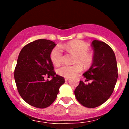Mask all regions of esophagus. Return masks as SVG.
I'll list each match as a JSON object with an SVG mask.
<instances>
[{"label":"esophagus","mask_w":129,"mask_h":129,"mask_svg":"<svg viewBox=\"0 0 129 129\" xmlns=\"http://www.w3.org/2000/svg\"><path fill=\"white\" fill-rule=\"evenodd\" d=\"M69 79V77H65V80H66V81H67V80H68Z\"/></svg>","instance_id":"esophagus-1"}]
</instances>
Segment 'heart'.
Wrapping results in <instances>:
<instances>
[{
  "instance_id": "1",
  "label": "heart",
  "mask_w": 129,
  "mask_h": 129,
  "mask_svg": "<svg viewBox=\"0 0 129 129\" xmlns=\"http://www.w3.org/2000/svg\"><path fill=\"white\" fill-rule=\"evenodd\" d=\"M61 47L75 54L74 62L75 64H62L57 70L58 75L66 77L76 75L82 70V65L85 67L91 66L93 61V55L89 51V45L80 40H74L62 45ZM60 46H55L51 50L50 58L54 64L59 65L63 59V50Z\"/></svg>"
}]
</instances>
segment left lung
<instances>
[{
    "mask_svg": "<svg viewBox=\"0 0 129 129\" xmlns=\"http://www.w3.org/2000/svg\"><path fill=\"white\" fill-rule=\"evenodd\" d=\"M92 64L83 74L85 81L80 80L74 91L78 102L88 108L97 107L107 101L113 93L118 78L116 58L112 48L97 40L92 42Z\"/></svg>",
    "mask_w": 129,
    "mask_h": 129,
    "instance_id": "left-lung-1",
    "label": "left lung"
}]
</instances>
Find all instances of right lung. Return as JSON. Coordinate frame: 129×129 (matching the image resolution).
<instances>
[{"instance_id": "1", "label": "right lung", "mask_w": 129, "mask_h": 129, "mask_svg": "<svg viewBox=\"0 0 129 129\" xmlns=\"http://www.w3.org/2000/svg\"><path fill=\"white\" fill-rule=\"evenodd\" d=\"M56 44L49 40L39 39L25 45L18 57L14 79L19 94L27 104L44 109L50 106L65 79L56 75L50 54ZM45 76L52 80H45Z\"/></svg>"}]
</instances>
